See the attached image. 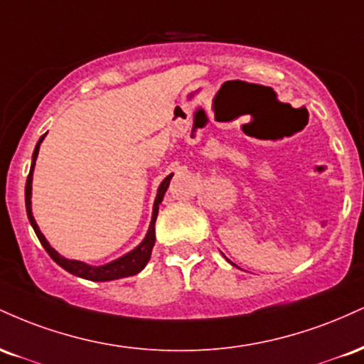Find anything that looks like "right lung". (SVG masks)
<instances>
[{"label":"right lung","instance_id":"obj_1","mask_svg":"<svg viewBox=\"0 0 364 364\" xmlns=\"http://www.w3.org/2000/svg\"><path fill=\"white\" fill-rule=\"evenodd\" d=\"M48 135V133H46ZM43 135L37 141L34 154H32V164H31V173H28L27 183H25V208H27V217H28V223H31L32 228H34L37 237H39L41 245L44 246L46 252L49 253V257L53 258L58 265L63 267L66 272L77 275V277L87 279V281H94V282H106V281H116V279H123V277H129V275H135L139 274L140 270L145 269L150 260V255H152V248L156 245V219L159 214V205H161L162 198H164V193L168 191L169 181L173 178V173L169 176L164 178V181L161 183L157 188V195L156 200H154V207H152V219H150V225H149V231L145 235L144 240L139 246L132 250V252L124 253L123 257L116 258L109 263H104V265H89V263L80 262V260H70V258H65L63 255H60L56 250L49 245V241L46 240V236L41 232L39 225H37L34 214H32V176H34V168H36V161L37 156H39V149L41 144H43L44 136Z\"/></svg>","mask_w":364,"mask_h":364}]
</instances>
